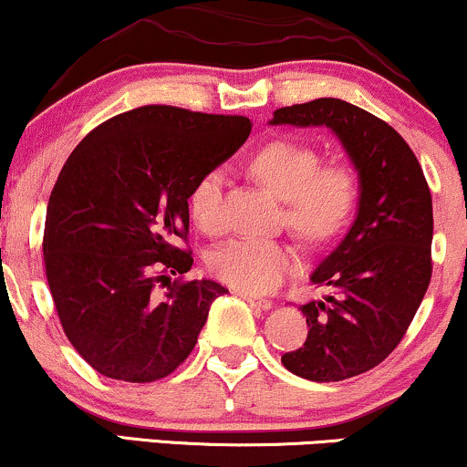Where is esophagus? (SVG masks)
<instances>
[{
  "label": "esophagus",
  "mask_w": 467,
  "mask_h": 467,
  "mask_svg": "<svg viewBox=\"0 0 467 467\" xmlns=\"http://www.w3.org/2000/svg\"><path fill=\"white\" fill-rule=\"evenodd\" d=\"M240 297H243L246 304H251V306H255V308H260V310H268L273 306V301L271 299H266V297H260V295H254V293H244V290H240Z\"/></svg>",
  "instance_id": "obj_1"
}]
</instances>
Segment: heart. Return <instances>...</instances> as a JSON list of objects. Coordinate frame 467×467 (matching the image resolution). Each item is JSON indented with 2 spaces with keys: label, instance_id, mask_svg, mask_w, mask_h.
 Wrapping results in <instances>:
<instances>
[{
  "label": "heart",
  "instance_id": "obj_1",
  "mask_svg": "<svg viewBox=\"0 0 467 467\" xmlns=\"http://www.w3.org/2000/svg\"><path fill=\"white\" fill-rule=\"evenodd\" d=\"M251 172L273 194L286 201V221L308 243L330 240L358 201V181L343 163H323L315 146L299 140H275L251 159ZM224 172H202L190 190V213L205 234L223 229ZM293 246L265 238H234L212 251L210 271L244 293H268L297 268Z\"/></svg>",
  "mask_w": 467,
  "mask_h": 467
}]
</instances>
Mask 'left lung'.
Here are the masks:
<instances>
[{
  "mask_svg": "<svg viewBox=\"0 0 467 467\" xmlns=\"http://www.w3.org/2000/svg\"><path fill=\"white\" fill-rule=\"evenodd\" d=\"M271 124L327 126L360 177L354 224L312 273V282L332 295L301 306L308 337L282 363L315 382L360 376L398 348L431 284L429 183L393 126L338 98L282 107Z\"/></svg>",
  "mask_w": 467,
  "mask_h": 467,
  "instance_id": "8db88e82",
  "label": "left lung"
}]
</instances>
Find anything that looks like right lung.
Wrapping results in <instances>:
<instances>
[{
	"label": "right lung",
	"mask_w": 467,
	"mask_h": 467,
	"mask_svg": "<svg viewBox=\"0 0 467 467\" xmlns=\"http://www.w3.org/2000/svg\"><path fill=\"white\" fill-rule=\"evenodd\" d=\"M244 115L146 104L115 115L74 148L47 202L43 262L60 326L98 374L155 382L194 349L212 279H183L190 190L251 133ZM181 275L163 296L167 273Z\"/></svg>",
	"instance_id": "right-lung-1"
}]
</instances>
